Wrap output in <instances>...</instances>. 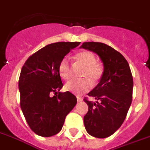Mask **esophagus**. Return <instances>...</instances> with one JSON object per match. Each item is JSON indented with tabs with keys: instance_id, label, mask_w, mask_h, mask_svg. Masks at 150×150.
<instances>
[{
	"instance_id": "34e87169",
	"label": "esophagus",
	"mask_w": 150,
	"mask_h": 150,
	"mask_svg": "<svg viewBox=\"0 0 150 150\" xmlns=\"http://www.w3.org/2000/svg\"><path fill=\"white\" fill-rule=\"evenodd\" d=\"M76 100H77V102H81L83 100V99L81 97H76Z\"/></svg>"
}]
</instances>
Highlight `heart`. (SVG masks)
<instances>
[{"label": "heart", "mask_w": 150, "mask_h": 150, "mask_svg": "<svg viewBox=\"0 0 150 150\" xmlns=\"http://www.w3.org/2000/svg\"><path fill=\"white\" fill-rule=\"evenodd\" d=\"M76 59L84 66L80 80H71L65 85V89L74 94L81 95L87 92L92 87L100 81L103 75V66L96 61L93 53L88 50H82L76 54ZM58 74L62 79L68 80L71 77L72 71L69 61L63 58L58 64Z\"/></svg>", "instance_id": "1"}]
</instances>
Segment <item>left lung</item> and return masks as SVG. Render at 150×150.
<instances>
[{"instance_id":"left-lung-1","label":"left lung","mask_w":150,"mask_h":150,"mask_svg":"<svg viewBox=\"0 0 150 150\" xmlns=\"http://www.w3.org/2000/svg\"><path fill=\"white\" fill-rule=\"evenodd\" d=\"M82 48L97 54L103 64V75L88 96L84 97L88 111L84 117L87 132L104 138L115 132L127 117L132 102L133 76L129 64L119 51L102 42H83Z\"/></svg>"}]
</instances>
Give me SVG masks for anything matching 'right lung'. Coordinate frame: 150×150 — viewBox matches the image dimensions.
<instances>
[{
  "label": "right lung",
  "mask_w": 150,
  "mask_h": 150,
  "mask_svg": "<svg viewBox=\"0 0 150 150\" xmlns=\"http://www.w3.org/2000/svg\"><path fill=\"white\" fill-rule=\"evenodd\" d=\"M80 43L59 42L47 45L31 54L22 67L19 78L20 108L31 130L39 136L50 137L60 132L66 115L76 105L74 94L59 92L63 84L58 67Z\"/></svg>",
  "instance_id": "obj_1"
}]
</instances>
